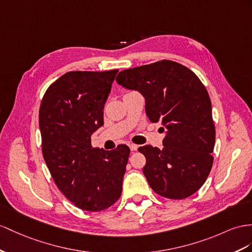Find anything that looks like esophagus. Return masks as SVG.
Instances as JSON below:
<instances>
[{"label":"esophagus","instance_id":"obj_1","mask_svg":"<svg viewBox=\"0 0 252 252\" xmlns=\"http://www.w3.org/2000/svg\"><path fill=\"white\" fill-rule=\"evenodd\" d=\"M130 149H131V151H136L138 149V146L132 144V145H130Z\"/></svg>","mask_w":252,"mask_h":252}]
</instances>
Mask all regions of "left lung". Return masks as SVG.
Listing matches in <instances>:
<instances>
[{"label":"left lung","mask_w":252,"mask_h":252,"mask_svg":"<svg viewBox=\"0 0 252 252\" xmlns=\"http://www.w3.org/2000/svg\"><path fill=\"white\" fill-rule=\"evenodd\" d=\"M116 81L143 94L148 118L166 130L162 150L138 148L146 157L143 171L150 188L168 199L191 196L208 179L214 159L215 126L202 82L183 64L167 60L121 71Z\"/></svg>","instance_id":"8db88e82"}]
</instances>
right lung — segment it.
I'll return each mask as SVG.
<instances>
[{"instance_id":"add662e5","label":"right lung","mask_w":252,"mask_h":252,"mask_svg":"<svg viewBox=\"0 0 252 252\" xmlns=\"http://www.w3.org/2000/svg\"><path fill=\"white\" fill-rule=\"evenodd\" d=\"M118 70L70 71L51 84L39 108L42 156L55 184L81 210L99 212L122 191L130 148L92 146Z\"/></svg>"}]
</instances>
